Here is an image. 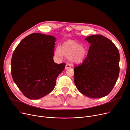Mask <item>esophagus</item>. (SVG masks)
I'll return each instance as SVG.
<instances>
[{"label":"esophagus","mask_w":130,"mask_h":130,"mask_svg":"<svg viewBox=\"0 0 130 130\" xmlns=\"http://www.w3.org/2000/svg\"><path fill=\"white\" fill-rule=\"evenodd\" d=\"M70 67H71V65H70L69 64H67L66 65V66H65V69H66V70H67V69H70Z\"/></svg>","instance_id":"1"}]
</instances>
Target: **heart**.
Here are the masks:
<instances>
[{
    "mask_svg": "<svg viewBox=\"0 0 130 130\" xmlns=\"http://www.w3.org/2000/svg\"><path fill=\"white\" fill-rule=\"evenodd\" d=\"M55 54L58 57L69 58L73 64H80L84 60L87 55L86 48L74 40H67L61 44L60 48L56 49Z\"/></svg>",
    "mask_w": 130,
    "mask_h": 130,
    "instance_id": "obj_1",
    "label": "heart"
}]
</instances>
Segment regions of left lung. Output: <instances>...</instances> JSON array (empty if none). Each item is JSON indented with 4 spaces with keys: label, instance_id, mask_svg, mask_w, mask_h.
<instances>
[{
    "label": "left lung",
    "instance_id": "obj_1",
    "mask_svg": "<svg viewBox=\"0 0 130 130\" xmlns=\"http://www.w3.org/2000/svg\"><path fill=\"white\" fill-rule=\"evenodd\" d=\"M90 46L82 64L75 66L74 83L81 93L91 98L108 95L113 89L120 73V53L108 38L93 35L86 39Z\"/></svg>",
    "mask_w": 130,
    "mask_h": 130
}]
</instances>
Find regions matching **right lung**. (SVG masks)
<instances>
[{
    "instance_id": "1",
    "label": "right lung",
    "mask_w": 130,
    "mask_h": 130,
    "mask_svg": "<svg viewBox=\"0 0 130 130\" xmlns=\"http://www.w3.org/2000/svg\"><path fill=\"white\" fill-rule=\"evenodd\" d=\"M56 39L34 33L22 40L11 60L13 80L30 99H38L52 92L65 63H55L53 56Z\"/></svg>"
}]
</instances>
